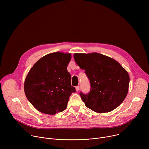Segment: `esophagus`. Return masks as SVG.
<instances>
[{
  "mask_svg": "<svg viewBox=\"0 0 149 149\" xmlns=\"http://www.w3.org/2000/svg\"><path fill=\"white\" fill-rule=\"evenodd\" d=\"M75 90H76V91H79V86H77V87H75Z\"/></svg>",
  "mask_w": 149,
  "mask_h": 149,
  "instance_id": "1",
  "label": "esophagus"
}]
</instances>
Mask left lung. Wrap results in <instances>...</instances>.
Wrapping results in <instances>:
<instances>
[{
    "mask_svg": "<svg viewBox=\"0 0 149 149\" xmlns=\"http://www.w3.org/2000/svg\"><path fill=\"white\" fill-rule=\"evenodd\" d=\"M90 83L88 94L79 93L87 107L97 113L113 111L123 102L129 91L128 72L113 58L98 53L74 54Z\"/></svg>",
    "mask_w": 149,
    "mask_h": 149,
    "instance_id": "obj_1",
    "label": "left lung"
}]
</instances>
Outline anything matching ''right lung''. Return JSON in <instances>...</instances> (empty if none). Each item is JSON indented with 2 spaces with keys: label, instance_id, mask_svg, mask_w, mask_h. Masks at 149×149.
I'll return each instance as SVG.
<instances>
[{
  "label": "right lung",
  "instance_id": "right-lung-1",
  "mask_svg": "<svg viewBox=\"0 0 149 149\" xmlns=\"http://www.w3.org/2000/svg\"><path fill=\"white\" fill-rule=\"evenodd\" d=\"M71 59V54H49L30 70L25 81V93L39 111L54 115L66 109L70 95L75 92L67 71Z\"/></svg>",
  "mask_w": 149,
  "mask_h": 149
}]
</instances>
